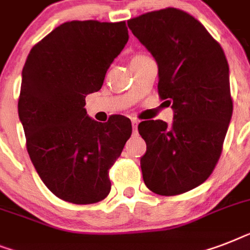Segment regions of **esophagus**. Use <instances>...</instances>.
Returning a JSON list of instances; mask_svg holds the SVG:
<instances>
[{"label":"esophagus","instance_id":"1","mask_svg":"<svg viewBox=\"0 0 250 250\" xmlns=\"http://www.w3.org/2000/svg\"><path fill=\"white\" fill-rule=\"evenodd\" d=\"M137 125H139V121H137V119H132V128L135 133L137 132Z\"/></svg>","mask_w":250,"mask_h":250}]
</instances>
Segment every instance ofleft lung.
Instances as JSON below:
<instances>
[{
  "label": "left lung",
  "instance_id": "obj_1",
  "mask_svg": "<svg viewBox=\"0 0 250 250\" xmlns=\"http://www.w3.org/2000/svg\"><path fill=\"white\" fill-rule=\"evenodd\" d=\"M158 64V93L174 110L172 125L144 121L143 179L161 196L201 186L213 172L232 117L229 63L204 25L174 7L127 21ZM164 102V104H165Z\"/></svg>",
  "mask_w": 250,
  "mask_h": 250
}]
</instances>
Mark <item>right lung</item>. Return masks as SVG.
Returning <instances> with one entry per match:
<instances>
[{
    "mask_svg": "<svg viewBox=\"0 0 250 250\" xmlns=\"http://www.w3.org/2000/svg\"><path fill=\"white\" fill-rule=\"evenodd\" d=\"M127 41L125 21H66L27 57L18 101L27 150L41 180L63 201L94 204L111 189L109 168L132 133L131 121L111 115L100 123L84 106Z\"/></svg>",
    "mask_w": 250,
    "mask_h": 250,
    "instance_id": "add662e5",
    "label": "right lung"
}]
</instances>
